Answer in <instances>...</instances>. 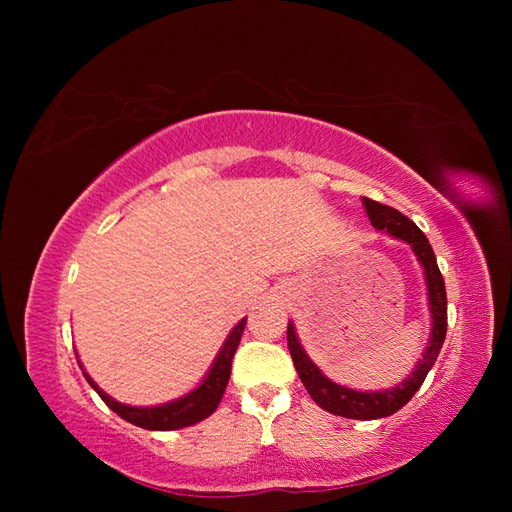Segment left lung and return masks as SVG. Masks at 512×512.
<instances>
[{
	"label": "left lung",
	"instance_id": "obj_1",
	"mask_svg": "<svg viewBox=\"0 0 512 512\" xmlns=\"http://www.w3.org/2000/svg\"><path fill=\"white\" fill-rule=\"evenodd\" d=\"M363 205L369 215L371 226L399 241L408 243L418 260V265L423 267L425 286H427V303H429V314H431L429 344L423 356L416 361L412 374L401 382H397L395 386H391V389L356 391V389H348L344 384H337L322 374V369L309 359L307 352L303 350L292 322H288V350L292 356L294 369H297V374L307 389L309 397H312L322 410L344 416V418H356V421H374V418L391 416L397 410L404 408L414 397V393L421 389L429 369L433 367V363H436L446 337V288H444L442 273L438 269L436 254H433L425 232L412 220H408L404 213H399L393 207L376 203V200L371 198H363Z\"/></svg>",
	"mask_w": 512,
	"mask_h": 512
}]
</instances>
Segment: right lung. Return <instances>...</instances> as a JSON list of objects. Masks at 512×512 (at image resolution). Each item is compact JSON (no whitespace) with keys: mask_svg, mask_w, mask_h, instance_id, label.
Returning <instances> with one entry per match:
<instances>
[{"mask_svg":"<svg viewBox=\"0 0 512 512\" xmlns=\"http://www.w3.org/2000/svg\"><path fill=\"white\" fill-rule=\"evenodd\" d=\"M245 322H247V318L239 320L235 324V329L228 333L226 342L222 344L218 356H215L205 378L200 380L196 389H192L190 393H185L173 401H166V404H160V406L141 408V406L121 404V401L104 393L100 386L91 380V376L83 369V363H79V365H81L83 376L89 382L91 389H94L102 397L104 404L113 412H117L123 421H128L136 427L151 429V431H173V429H181V427H190V425H196L203 421V418L211 416L215 412V408L220 406V401L226 391V384L230 380L232 356H235L237 346L241 342Z\"/></svg>","mask_w":512,"mask_h":512,"instance_id":"add662e5","label":"right lung"}]
</instances>
